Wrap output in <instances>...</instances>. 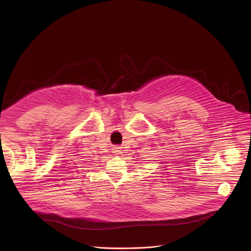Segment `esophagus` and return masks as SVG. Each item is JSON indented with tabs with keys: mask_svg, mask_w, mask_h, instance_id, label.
Wrapping results in <instances>:
<instances>
[{
	"mask_svg": "<svg viewBox=\"0 0 251 251\" xmlns=\"http://www.w3.org/2000/svg\"><path fill=\"white\" fill-rule=\"evenodd\" d=\"M114 152H115V153H118V152H120V151H119V148H114Z\"/></svg>",
	"mask_w": 251,
	"mask_h": 251,
	"instance_id": "esophagus-1",
	"label": "esophagus"
}]
</instances>
